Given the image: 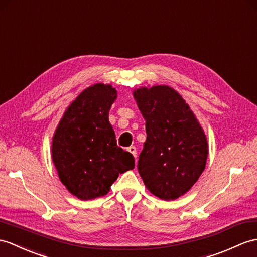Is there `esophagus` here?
Listing matches in <instances>:
<instances>
[{
	"mask_svg": "<svg viewBox=\"0 0 257 257\" xmlns=\"http://www.w3.org/2000/svg\"><path fill=\"white\" fill-rule=\"evenodd\" d=\"M128 151H129L131 154H133L135 159L137 158V149H136V147H129V148H128Z\"/></svg>",
	"mask_w": 257,
	"mask_h": 257,
	"instance_id": "obj_1",
	"label": "esophagus"
}]
</instances>
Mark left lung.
<instances>
[{
  "mask_svg": "<svg viewBox=\"0 0 257 257\" xmlns=\"http://www.w3.org/2000/svg\"><path fill=\"white\" fill-rule=\"evenodd\" d=\"M134 98L147 131L139 174L154 196L177 199L194 186L206 168L209 150L205 131L189 105L171 86L136 88Z\"/></svg>",
  "mask_w": 257,
  "mask_h": 257,
  "instance_id": "1",
  "label": "left lung"
}]
</instances>
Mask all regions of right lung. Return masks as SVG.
I'll return each instance as SVG.
<instances>
[{
	"mask_svg": "<svg viewBox=\"0 0 257 257\" xmlns=\"http://www.w3.org/2000/svg\"><path fill=\"white\" fill-rule=\"evenodd\" d=\"M117 91L97 83L83 89L52 136L51 157L59 180L81 200L105 196L120 173L135 168L131 153L117 147L109 122Z\"/></svg>",
	"mask_w": 257,
	"mask_h": 257,
	"instance_id": "obj_1",
	"label": "right lung"
}]
</instances>
